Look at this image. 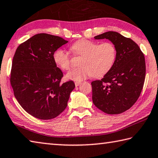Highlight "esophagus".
<instances>
[{
	"mask_svg": "<svg viewBox=\"0 0 158 158\" xmlns=\"http://www.w3.org/2000/svg\"><path fill=\"white\" fill-rule=\"evenodd\" d=\"M81 81H75L74 82V84H75L76 86H78V85H79V84H81Z\"/></svg>",
	"mask_w": 158,
	"mask_h": 158,
	"instance_id": "1",
	"label": "esophagus"
}]
</instances>
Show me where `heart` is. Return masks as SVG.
Here are the masks:
<instances>
[{
	"instance_id": "1",
	"label": "heart",
	"mask_w": 158,
	"mask_h": 158,
	"mask_svg": "<svg viewBox=\"0 0 158 158\" xmlns=\"http://www.w3.org/2000/svg\"><path fill=\"white\" fill-rule=\"evenodd\" d=\"M72 52L77 56H82L79 68H73L66 74L68 79L82 81L89 77H100L108 73L115 61L117 51L111 42L99 44L87 39L77 41L72 45ZM53 59L56 64L63 70L70 68L71 56L65 50L58 49L54 52Z\"/></svg>"
}]
</instances>
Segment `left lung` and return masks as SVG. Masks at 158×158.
I'll return each mask as SVG.
<instances>
[{
  "label": "left lung",
  "mask_w": 158,
  "mask_h": 158,
  "mask_svg": "<svg viewBox=\"0 0 158 158\" xmlns=\"http://www.w3.org/2000/svg\"><path fill=\"white\" fill-rule=\"evenodd\" d=\"M94 39L110 41L117 55L113 66L104 78L91 83L93 104L105 113H124L141 94L146 75L144 54L135 42L116 31H109Z\"/></svg>",
  "instance_id": "8db88e82"
}]
</instances>
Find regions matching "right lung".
I'll list each match as a JSON object with an SVG mask.
<instances>
[{"label": "right lung", "instance_id": "1", "mask_svg": "<svg viewBox=\"0 0 158 158\" xmlns=\"http://www.w3.org/2000/svg\"><path fill=\"white\" fill-rule=\"evenodd\" d=\"M61 37L41 33L19 45L10 74L14 94L21 107L36 118L51 119L67 107L75 87L73 81L61 83L64 76L53 54L67 44Z\"/></svg>", "mask_w": 158, "mask_h": 158}]
</instances>
